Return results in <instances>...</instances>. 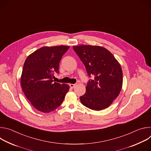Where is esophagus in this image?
I'll list each match as a JSON object with an SVG mask.
<instances>
[{"label": "esophagus", "instance_id": "esophagus-1", "mask_svg": "<svg viewBox=\"0 0 151 151\" xmlns=\"http://www.w3.org/2000/svg\"><path fill=\"white\" fill-rule=\"evenodd\" d=\"M69 85H70V87H71V88H74L75 86L76 85V84H73V83H70V84H69Z\"/></svg>", "mask_w": 151, "mask_h": 151}]
</instances>
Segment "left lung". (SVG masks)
Returning a JSON list of instances; mask_svg holds the SVG:
<instances>
[{
  "instance_id": "1",
  "label": "left lung",
  "mask_w": 151,
  "mask_h": 151,
  "mask_svg": "<svg viewBox=\"0 0 151 151\" xmlns=\"http://www.w3.org/2000/svg\"><path fill=\"white\" fill-rule=\"evenodd\" d=\"M73 49L83 63L90 79L82 104L94 111L108 107L119 96L122 86V71L113 54L100 46L82 45Z\"/></svg>"
}]
</instances>
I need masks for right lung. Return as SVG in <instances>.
I'll use <instances>...</instances> for the list:
<instances>
[{"instance_id": "right-lung-1", "label": "right lung", "mask_w": 151, "mask_h": 151, "mask_svg": "<svg viewBox=\"0 0 151 151\" xmlns=\"http://www.w3.org/2000/svg\"><path fill=\"white\" fill-rule=\"evenodd\" d=\"M69 47H44L29 55L24 64L21 76L23 91L37 111L48 113L63 103L70 87L54 82V74L59 73L62 56Z\"/></svg>"}]
</instances>
